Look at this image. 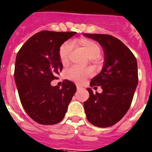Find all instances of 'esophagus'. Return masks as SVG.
<instances>
[{"mask_svg": "<svg viewBox=\"0 0 152 152\" xmlns=\"http://www.w3.org/2000/svg\"><path fill=\"white\" fill-rule=\"evenodd\" d=\"M82 88H83V87H80V86L77 85V90H81Z\"/></svg>", "mask_w": 152, "mask_h": 152, "instance_id": "obj_1", "label": "esophagus"}]
</instances>
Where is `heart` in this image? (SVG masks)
I'll use <instances>...</instances> for the list:
<instances>
[{
    "label": "heart",
    "mask_w": 152,
    "mask_h": 152,
    "mask_svg": "<svg viewBox=\"0 0 152 152\" xmlns=\"http://www.w3.org/2000/svg\"><path fill=\"white\" fill-rule=\"evenodd\" d=\"M75 44H77L83 49L87 53V56L91 59H96L99 56L101 48L99 45L95 41L87 38H79L75 41ZM72 50V45L70 43L65 42L61 45L59 50V57L60 62L63 65H66L69 62V53ZM66 77L77 83H82L91 75V71L88 69H80L76 67H72L66 72Z\"/></svg>",
    "instance_id": "heart-1"
}]
</instances>
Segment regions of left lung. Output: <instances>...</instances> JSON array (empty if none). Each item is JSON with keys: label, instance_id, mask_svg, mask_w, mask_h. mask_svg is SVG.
Here are the masks:
<instances>
[{"label": "left lung", "instance_id": "left-lung-1", "mask_svg": "<svg viewBox=\"0 0 152 152\" xmlns=\"http://www.w3.org/2000/svg\"><path fill=\"white\" fill-rule=\"evenodd\" d=\"M95 40L104 52L101 72L90 81V87L100 86L101 93L87 88L90 97L83 102L86 116L90 124L99 127L113 126L130 108L138 85L137 61L122 41L113 36L83 34Z\"/></svg>", "mask_w": 152, "mask_h": 152}]
</instances>
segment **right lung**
Wrapping results in <instances>:
<instances>
[{"label":"right lung","mask_w":152,"mask_h":152,"mask_svg":"<svg viewBox=\"0 0 152 152\" xmlns=\"http://www.w3.org/2000/svg\"><path fill=\"white\" fill-rule=\"evenodd\" d=\"M76 32L43 31L23 44L16 55L14 79L22 107L37 123L52 125L63 119L76 92L73 82L65 80L53 87L62 65L59 50Z\"/></svg>","instance_id":"add662e5"}]
</instances>
